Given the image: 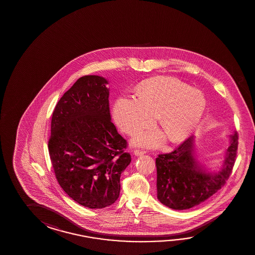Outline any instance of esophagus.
<instances>
[{
  "label": "esophagus",
  "mask_w": 255,
  "mask_h": 255,
  "mask_svg": "<svg viewBox=\"0 0 255 255\" xmlns=\"http://www.w3.org/2000/svg\"><path fill=\"white\" fill-rule=\"evenodd\" d=\"M134 153H135V155H136V156H141V155H143V154L146 153V151L145 150H142V149H135L134 150Z\"/></svg>",
  "instance_id": "obj_1"
}]
</instances>
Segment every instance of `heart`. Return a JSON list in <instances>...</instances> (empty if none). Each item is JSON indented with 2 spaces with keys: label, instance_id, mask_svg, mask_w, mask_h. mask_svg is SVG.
<instances>
[{
  "label": "heart",
  "instance_id": "1",
  "mask_svg": "<svg viewBox=\"0 0 255 255\" xmlns=\"http://www.w3.org/2000/svg\"><path fill=\"white\" fill-rule=\"evenodd\" d=\"M136 97H121L114 107V117L120 128L135 136L158 119L159 126L172 143L183 141L201 119L206 99L200 91L189 88L176 79L157 77L143 82ZM164 139L159 131H149L137 143L157 147Z\"/></svg>",
  "mask_w": 255,
  "mask_h": 255
}]
</instances>
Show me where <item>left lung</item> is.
Here are the masks:
<instances>
[{"label":"left lung","instance_id":"1","mask_svg":"<svg viewBox=\"0 0 255 255\" xmlns=\"http://www.w3.org/2000/svg\"><path fill=\"white\" fill-rule=\"evenodd\" d=\"M231 142L221 170L217 173L204 171L193 155L194 136L185 139L170 153L156 158L157 196L160 203L175 210L189 209L213 196L226 184L237 156L239 135Z\"/></svg>","mask_w":255,"mask_h":255}]
</instances>
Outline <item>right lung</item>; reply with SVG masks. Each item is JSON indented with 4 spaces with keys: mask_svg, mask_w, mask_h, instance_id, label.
<instances>
[{
    "mask_svg": "<svg viewBox=\"0 0 255 255\" xmlns=\"http://www.w3.org/2000/svg\"><path fill=\"white\" fill-rule=\"evenodd\" d=\"M105 78H79L57 103L48 152L55 176L66 194L89 208L119 198L120 176L130 163L128 142L111 122Z\"/></svg>",
    "mask_w": 255,
    "mask_h": 255,
    "instance_id": "add662e5",
    "label": "right lung"
}]
</instances>
